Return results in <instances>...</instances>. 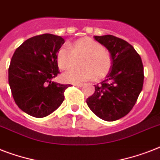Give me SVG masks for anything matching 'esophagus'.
<instances>
[{
  "mask_svg": "<svg viewBox=\"0 0 160 160\" xmlns=\"http://www.w3.org/2000/svg\"><path fill=\"white\" fill-rule=\"evenodd\" d=\"M73 85L77 86V87H82L83 84H81V83H77V84H73Z\"/></svg>",
  "mask_w": 160,
  "mask_h": 160,
  "instance_id": "obj_1",
  "label": "esophagus"
}]
</instances>
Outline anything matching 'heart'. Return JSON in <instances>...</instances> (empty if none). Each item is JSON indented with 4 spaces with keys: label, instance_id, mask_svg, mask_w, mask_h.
Wrapping results in <instances>:
<instances>
[{
    "label": "heart",
    "instance_id": "b5f03b06",
    "mask_svg": "<svg viewBox=\"0 0 160 160\" xmlns=\"http://www.w3.org/2000/svg\"><path fill=\"white\" fill-rule=\"evenodd\" d=\"M79 60L77 69H71L62 74L61 78L65 82L79 83L93 80H100L109 72L112 60L110 54L100 43L89 37L81 38L63 46L58 51L56 62L60 70H65L74 66Z\"/></svg>",
    "mask_w": 160,
    "mask_h": 160
}]
</instances>
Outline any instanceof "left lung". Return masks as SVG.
I'll use <instances>...</instances> for the list:
<instances>
[{
  "mask_svg": "<svg viewBox=\"0 0 160 160\" xmlns=\"http://www.w3.org/2000/svg\"><path fill=\"white\" fill-rule=\"evenodd\" d=\"M94 38L108 49L112 65L106 79L95 85V93L86 103L99 118L114 121L125 116L135 105L144 84V66L127 41L111 35Z\"/></svg>",
  "mask_w": 160,
  "mask_h": 160,
  "instance_id": "8db88e82",
  "label": "left lung"
}]
</instances>
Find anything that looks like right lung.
Returning <instances> with one entry per match:
<instances>
[{
  "instance_id": "1",
  "label": "right lung",
  "mask_w": 160,
  "mask_h": 160,
  "mask_svg": "<svg viewBox=\"0 0 160 160\" xmlns=\"http://www.w3.org/2000/svg\"><path fill=\"white\" fill-rule=\"evenodd\" d=\"M64 43L61 36L43 34L24 41L13 54L9 85L16 104L29 115L47 116L64 101L70 85L52 80L60 73L56 55Z\"/></svg>"
}]
</instances>
